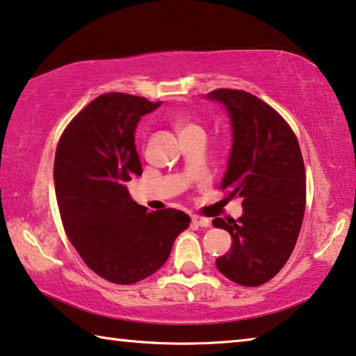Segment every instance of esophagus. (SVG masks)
<instances>
[{
  "instance_id": "obj_1",
  "label": "esophagus",
  "mask_w": 356,
  "mask_h": 356,
  "mask_svg": "<svg viewBox=\"0 0 356 356\" xmlns=\"http://www.w3.org/2000/svg\"><path fill=\"white\" fill-rule=\"evenodd\" d=\"M192 222L198 227H209V224H211V220L208 219V217H203V216H192Z\"/></svg>"
}]
</instances>
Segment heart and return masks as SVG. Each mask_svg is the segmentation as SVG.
Listing matches in <instances>:
<instances>
[{"label": "heart", "mask_w": 356, "mask_h": 356, "mask_svg": "<svg viewBox=\"0 0 356 356\" xmlns=\"http://www.w3.org/2000/svg\"><path fill=\"white\" fill-rule=\"evenodd\" d=\"M177 129L180 134H187V132H193V131H203L200 124H196L195 121H190V120L177 121Z\"/></svg>", "instance_id": "1"}]
</instances>
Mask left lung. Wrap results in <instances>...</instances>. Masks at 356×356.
I'll return each instance as SVG.
<instances>
[{
	"instance_id": "obj_1",
	"label": "left lung",
	"mask_w": 356,
	"mask_h": 356,
	"mask_svg": "<svg viewBox=\"0 0 356 356\" xmlns=\"http://www.w3.org/2000/svg\"><path fill=\"white\" fill-rule=\"evenodd\" d=\"M208 97L229 110L233 145L220 190L243 198L240 219L212 220L232 235V248L216 261L241 286L272 280L294 251L305 212V168L297 137L277 110L240 89H216Z\"/></svg>"
}]
</instances>
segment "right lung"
I'll list each match as a JSON object with an SVG mask.
<instances>
[{"label": "right lung", "instance_id": "add662e5", "mask_svg": "<svg viewBox=\"0 0 356 356\" xmlns=\"http://www.w3.org/2000/svg\"><path fill=\"white\" fill-rule=\"evenodd\" d=\"M156 107L160 102L139 95L102 94L68 123L57 144L54 184L63 229L84 264L115 284L155 273L190 224L172 208L148 212L124 185L142 174L136 126Z\"/></svg>", "mask_w": 356, "mask_h": 356}]
</instances>
